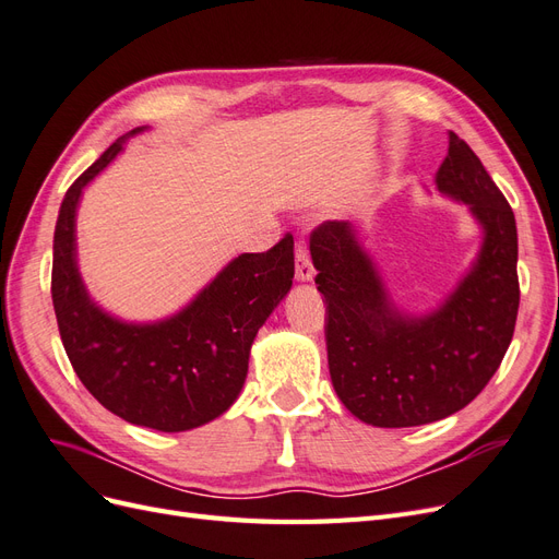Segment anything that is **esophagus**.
Segmentation results:
<instances>
[{
  "label": "esophagus",
  "mask_w": 559,
  "mask_h": 559,
  "mask_svg": "<svg viewBox=\"0 0 559 559\" xmlns=\"http://www.w3.org/2000/svg\"><path fill=\"white\" fill-rule=\"evenodd\" d=\"M314 277V265L310 261V251L306 240L296 242V280L300 282H312Z\"/></svg>",
  "instance_id": "34e87169"
}]
</instances>
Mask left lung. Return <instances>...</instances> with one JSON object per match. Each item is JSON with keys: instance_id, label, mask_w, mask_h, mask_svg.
<instances>
[{"instance_id": "left-lung-1", "label": "left lung", "mask_w": 559, "mask_h": 559, "mask_svg": "<svg viewBox=\"0 0 559 559\" xmlns=\"http://www.w3.org/2000/svg\"><path fill=\"white\" fill-rule=\"evenodd\" d=\"M436 186L466 202L485 235L466 277L429 314H403L389 300L352 224L324 222L310 235L314 282L329 312L331 382L345 408L373 427H419L462 411L497 373L515 331V216L454 132Z\"/></svg>"}]
</instances>
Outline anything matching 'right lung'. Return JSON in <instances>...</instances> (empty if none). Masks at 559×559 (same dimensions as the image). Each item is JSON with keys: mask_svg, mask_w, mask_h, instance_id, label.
Listing matches in <instances>:
<instances>
[{"mask_svg": "<svg viewBox=\"0 0 559 559\" xmlns=\"http://www.w3.org/2000/svg\"><path fill=\"white\" fill-rule=\"evenodd\" d=\"M126 138L116 140L64 193L50 296L74 373L107 411L138 427L189 431L224 415L238 399L253 337L292 289L294 238L286 233L273 249L233 259L170 319L126 324L103 312L76 267V207L83 186L121 154Z\"/></svg>", "mask_w": 559, "mask_h": 559, "instance_id": "right-lung-1", "label": "right lung"}]
</instances>
